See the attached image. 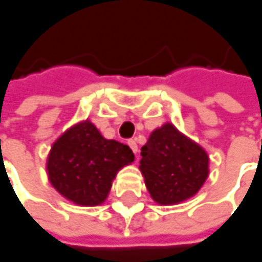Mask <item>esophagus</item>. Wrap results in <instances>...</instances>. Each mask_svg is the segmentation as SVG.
Returning a JSON list of instances; mask_svg holds the SVG:
<instances>
[{
    "label": "esophagus",
    "instance_id": "esophagus-1",
    "mask_svg": "<svg viewBox=\"0 0 262 262\" xmlns=\"http://www.w3.org/2000/svg\"><path fill=\"white\" fill-rule=\"evenodd\" d=\"M127 145L130 146V149L133 150V154H138V145H136V142L133 139H130L129 142H127Z\"/></svg>",
    "mask_w": 262,
    "mask_h": 262
}]
</instances>
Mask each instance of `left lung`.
<instances>
[{
	"instance_id": "left-lung-1",
	"label": "left lung",
	"mask_w": 262,
	"mask_h": 262,
	"mask_svg": "<svg viewBox=\"0 0 262 262\" xmlns=\"http://www.w3.org/2000/svg\"><path fill=\"white\" fill-rule=\"evenodd\" d=\"M140 155L145 184L158 204H176L190 199L209 176V157L204 149L171 123L152 132Z\"/></svg>"
}]
</instances>
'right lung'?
Returning <instances> with one entry per match:
<instances>
[{
	"instance_id": "add662e5",
	"label": "right lung",
	"mask_w": 262,
	"mask_h": 262,
	"mask_svg": "<svg viewBox=\"0 0 262 262\" xmlns=\"http://www.w3.org/2000/svg\"><path fill=\"white\" fill-rule=\"evenodd\" d=\"M127 145L101 136L88 120L59 138L48 158L50 184L81 206H97L107 199L117 171L133 162Z\"/></svg>"
}]
</instances>
